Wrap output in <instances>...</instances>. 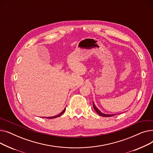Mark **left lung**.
Returning a JSON list of instances; mask_svg holds the SVG:
<instances>
[{
  "label": "left lung",
  "instance_id": "left-lung-1",
  "mask_svg": "<svg viewBox=\"0 0 153 153\" xmlns=\"http://www.w3.org/2000/svg\"><path fill=\"white\" fill-rule=\"evenodd\" d=\"M93 107H94V110H95V111L97 112V113L99 115H100V116H102V117H112V116H114V115H115V114H112V115H108V114H103V113H102V112L95 107V104H94V103L93 102Z\"/></svg>",
  "mask_w": 153,
  "mask_h": 153
}]
</instances>
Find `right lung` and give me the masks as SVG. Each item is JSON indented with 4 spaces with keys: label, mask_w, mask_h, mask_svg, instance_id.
<instances>
[{
    "label": "right lung",
    "mask_w": 153,
    "mask_h": 153,
    "mask_svg": "<svg viewBox=\"0 0 153 153\" xmlns=\"http://www.w3.org/2000/svg\"><path fill=\"white\" fill-rule=\"evenodd\" d=\"M65 110H66V108H64L63 110H62V111H61V113L59 114H58V115H56V116H54V117H46V118H50V119H51V118H57V117H60L61 115H62V114H63V113L64 111H65ZM46 118V117H45Z\"/></svg>",
    "instance_id": "right-lung-1"
}]
</instances>
